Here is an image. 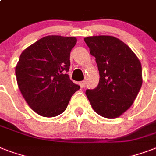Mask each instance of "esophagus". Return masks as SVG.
<instances>
[{"label": "esophagus", "instance_id": "1", "mask_svg": "<svg viewBox=\"0 0 156 156\" xmlns=\"http://www.w3.org/2000/svg\"><path fill=\"white\" fill-rule=\"evenodd\" d=\"M79 86L81 87V88L84 87H85V82H84V81H82V82H80V83H79Z\"/></svg>", "mask_w": 156, "mask_h": 156}]
</instances>
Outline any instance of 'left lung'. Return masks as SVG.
Instances as JSON below:
<instances>
[{
    "instance_id": "obj_1",
    "label": "left lung",
    "mask_w": 156,
    "mask_h": 156,
    "mask_svg": "<svg viewBox=\"0 0 156 156\" xmlns=\"http://www.w3.org/2000/svg\"><path fill=\"white\" fill-rule=\"evenodd\" d=\"M100 71L97 87L86 90L96 113L116 118L128 110L143 84L142 66L135 53L121 40L110 35L84 39Z\"/></svg>"
}]
</instances>
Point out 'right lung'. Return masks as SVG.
<instances>
[{
  "instance_id": "obj_1",
  "label": "right lung",
  "mask_w": 156,
  "mask_h": 156,
  "mask_svg": "<svg viewBox=\"0 0 156 156\" xmlns=\"http://www.w3.org/2000/svg\"><path fill=\"white\" fill-rule=\"evenodd\" d=\"M75 37L48 35L27 48L15 68L17 83L23 98L40 116L62 113L80 87L67 74Z\"/></svg>"
}]
</instances>
